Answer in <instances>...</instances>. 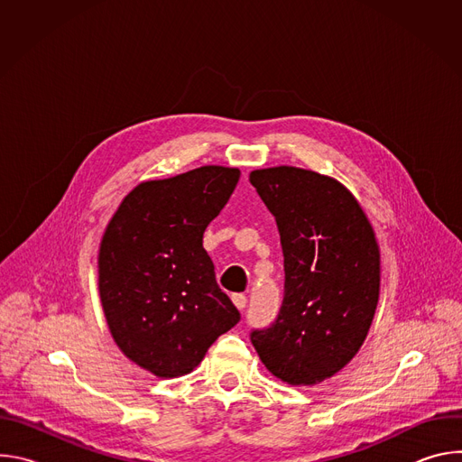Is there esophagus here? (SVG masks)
<instances>
[{
	"instance_id": "34e87169",
	"label": "esophagus",
	"mask_w": 462,
	"mask_h": 462,
	"mask_svg": "<svg viewBox=\"0 0 462 462\" xmlns=\"http://www.w3.org/2000/svg\"><path fill=\"white\" fill-rule=\"evenodd\" d=\"M232 301H234V305H236L239 310H243V309L246 307V296L241 294V292L232 294Z\"/></svg>"
}]
</instances>
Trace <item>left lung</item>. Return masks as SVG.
<instances>
[{
  "label": "left lung",
  "mask_w": 462,
  "mask_h": 462,
  "mask_svg": "<svg viewBox=\"0 0 462 462\" xmlns=\"http://www.w3.org/2000/svg\"><path fill=\"white\" fill-rule=\"evenodd\" d=\"M250 184L274 216L283 250L276 319L252 328L261 362L291 385L338 373L360 349L380 294V252L353 193L316 171L255 170Z\"/></svg>",
  "instance_id": "8db88e82"
}]
</instances>
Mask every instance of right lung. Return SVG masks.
<instances>
[{
    "label": "right lung",
    "mask_w": 462,
    "mask_h": 462,
    "mask_svg": "<svg viewBox=\"0 0 462 462\" xmlns=\"http://www.w3.org/2000/svg\"><path fill=\"white\" fill-rule=\"evenodd\" d=\"M239 170L203 166L139 184L109 221L98 254V291L122 353L150 373L193 371L241 319L203 248Z\"/></svg>",
    "instance_id": "obj_1"
}]
</instances>
